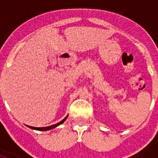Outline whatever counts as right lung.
<instances>
[{
    "instance_id": "1",
    "label": "right lung",
    "mask_w": 158,
    "mask_h": 158,
    "mask_svg": "<svg viewBox=\"0 0 158 158\" xmlns=\"http://www.w3.org/2000/svg\"><path fill=\"white\" fill-rule=\"evenodd\" d=\"M67 117H68V115H67V116H65V117H64V119L61 120V121H60L59 123L55 124V125H51V126H48V127H33V126H28V127H29L30 129H33V130H41V131H46V130H52V129H54V128H56V126H58V125H61L62 123H64V120H66Z\"/></svg>"
}]
</instances>
